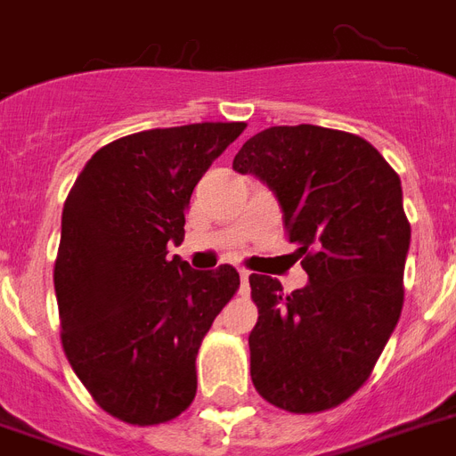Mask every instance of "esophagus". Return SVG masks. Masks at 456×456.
<instances>
[{"mask_svg": "<svg viewBox=\"0 0 456 456\" xmlns=\"http://www.w3.org/2000/svg\"><path fill=\"white\" fill-rule=\"evenodd\" d=\"M248 277H250V272L241 270V293H243V296L248 293Z\"/></svg>", "mask_w": 456, "mask_h": 456, "instance_id": "obj_1", "label": "esophagus"}]
</instances>
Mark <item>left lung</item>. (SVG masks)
Wrapping results in <instances>:
<instances>
[{
	"instance_id": "1",
	"label": "left lung",
	"mask_w": 456,
	"mask_h": 456,
	"mask_svg": "<svg viewBox=\"0 0 456 456\" xmlns=\"http://www.w3.org/2000/svg\"><path fill=\"white\" fill-rule=\"evenodd\" d=\"M277 196L307 286L250 274V379L279 410L338 407L367 381L403 312L410 222L397 172L357 134L317 125L257 132L234 158Z\"/></svg>"
}]
</instances>
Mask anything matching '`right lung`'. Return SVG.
<instances>
[{
    "instance_id": "1",
    "label": "right lung",
    "mask_w": 456,
    "mask_h": 456,
    "mask_svg": "<svg viewBox=\"0 0 456 456\" xmlns=\"http://www.w3.org/2000/svg\"><path fill=\"white\" fill-rule=\"evenodd\" d=\"M246 123H196L110 142L68 193L53 265L61 343L89 395L125 424L179 417L196 395V354L239 289L232 265L191 270L193 186Z\"/></svg>"
}]
</instances>
